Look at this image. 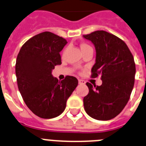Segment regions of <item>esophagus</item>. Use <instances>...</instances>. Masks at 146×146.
<instances>
[{"label":"esophagus","instance_id":"1","mask_svg":"<svg viewBox=\"0 0 146 146\" xmlns=\"http://www.w3.org/2000/svg\"><path fill=\"white\" fill-rule=\"evenodd\" d=\"M85 83V81L82 80V79H78V84H84Z\"/></svg>","mask_w":146,"mask_h":146}]
</instances>
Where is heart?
I'll use <instances>...</instances> for the list:
<instances>
[{
  "label": "heart",
  "mask_w": 146,
  "mask_h": 146,
  "mask_svg": "<svg viewBox=\"0 0 146 146\" xmlns=\"http://www.w3.org/2000/svg\"><path fill=\"white\" fill-rule=\"evenodd\" d=\"M91 47L90 46V45H88L87 44H82L81 45V49H82V50H86V49H88V48H90Z\"/></svg>",
  "instance_id": "1"
}]
</instances>
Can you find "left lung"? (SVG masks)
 Instances as JSON below:
<instances>
[{"label":"left lung","instance_id":"8db88e82","mask_svg":"<svg viewBox=\"0 0 146 146\" xmlns=\"http://www.w3.org/2000/svg\"><path fill=\"white\" fill-rule=\"evenodd\" d=\"M83 36L96 48L92 76L100 74L102 80L101 86L86 84L89 93L84 98V110L96 120H111L121 112L131 96L136 73L134 57L126 43L106 31H96Z\"/></svg>","mask_w":146,"mask_h":146}]
</instances>
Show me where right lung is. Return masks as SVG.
<instances>
[{"label":"right lung","mask_w":146,"mask_h":146,"mask_svg":"<svg viewBox=\"0 0 146 146\" xmlns=\"http://www.w3.org/2000/svg\"><path fill=\"white\" fill-rule=\"evenodd\" d=\"M68 42L45 31L29 39L20 48L15 65L19 91L26 106L41 118L50 119L62 113L66 102L78 85L68 76L59 81L52 70L62 64L59 54Z\"/></svg>","instance_id":"add662e5"}]
</instances>
